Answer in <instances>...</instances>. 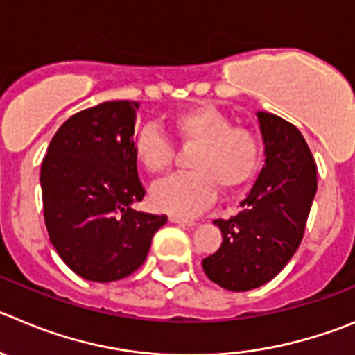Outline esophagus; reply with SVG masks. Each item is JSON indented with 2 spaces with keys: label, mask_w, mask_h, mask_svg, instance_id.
<instances>
[{
  "label": "esophagus",
  "mask_w": 355,
  "mask_h": 355,
  "mask_svg": "<svg viewBox=\"0 0 355 355\" xmlns=\"http://www.w3.org/2000/svg\"><path fill=\"white\" fill-rule=\"evenodd\" d=\"M170 223H175V224H180V226H189L193 227L196 226V220H193V218H184V217H177V215H171L170 217Z\"/></svg>",
  "instance_id": "esophagus-1"
}]
</instances>
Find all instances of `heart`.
<instances>
[{"label": "heart", "instance_id": "1", "mask_svg": "<svg viewBox=\"0 0 355 355\" xmlns=\"http://www.w3.org/2000/svg\"><path fill=\"white\" fill-rule=\"evenodd\" d=\"M178 141L194 147L187 161L189 173L175 175L152 187L150 200L157 210L191 217L215 200L217 187L234 193L256 177L261 162V141L252 129L233 125L224 112L198 103L177 112L170 121ZM135 157L152 175L170 170L175 145L155 124L138 131L132 144Z\"/></svg>", "mask_w": 355, "mask_h": 355}]
</instances>
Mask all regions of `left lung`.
Wrapping results in <instances>:
<instances>
[{"instance_id":"left-lung-1","label":"left lung","mask_w":355,"mask_h":355,"mask_svg":"<svg viewBox=\"0 0 355 355\" xmlns=\"http://www.w3.org/2000/svg\"><path fill=\"white\" fill-rule=\"evenodd\" d=\"M264 166L236 215L217 218L223 243L203 259L211 282L233 293L256 289L284 270L303 240L317 193V166L296 125L257 112Z\"/></svg>"}]
</instances>
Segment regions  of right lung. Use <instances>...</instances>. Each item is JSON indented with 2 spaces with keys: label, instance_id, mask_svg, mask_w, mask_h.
Listing matches in <instances>:
<instances>
[{
  "label": "right lung",
  "instance_id": "right-lung-1",
  "mask_svg": "<svg viewBox=\"0 0 355 355\" xmlns=\"http://www.w3.org/2000/svg\"><path fill=\"white\" fill-rule=\"evenodd\" d=\"M137 101H105L71 115L42 161L43 217L59 257L78 277L114 282L144 264L166 215L132 210L145 189L135 144Z\"/></svg>",
  "mask_w": 355,
  "mask_h": 355
}]
</instances>
